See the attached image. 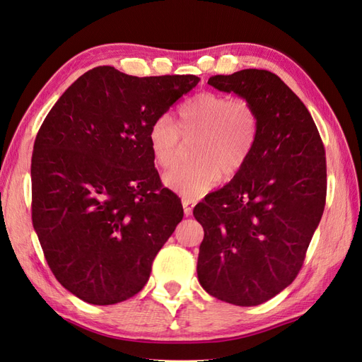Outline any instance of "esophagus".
Instances as JSON below:
<instances>
[{
	"label": "esophagus",
	"mask_w": 362,
	"mask_h": 362,
	"mask_svg": "<svg viewBox=\"0 0 362 362\" xmlns=\"http://www.w3.org/2000/svg\"><path fill=\"white\" fill-rule=\"evenodd\" d=\"M194 205H196V201H192V199H182V208H184V214H185V216H190Z\"/></svg>",
	"instance_id": "34e87169"
}]
</instances>
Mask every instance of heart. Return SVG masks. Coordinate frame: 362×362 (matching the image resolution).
<instances>
[{
    "instance_id": "obj_1",
    "label": "heart",
    "mask_w": 362,
    "mask_h": 362,
    "mask_svg": "<svg viewBox=\"0 0 362 362\" xmlns=\"http://www.w3.org/2000/svg\"><path fill=\"white\" fill-rule=\"evenodd\" d=\"M258 113L245 98L201 92L185 100L177 110V125L169 116H160L148 129L151 154L161 168H170L180 157L184 139L196 137L193 161L164 175V184L185 199H196L222 178L243 169L258 139Z\"/></svg>"
}]
</instances>
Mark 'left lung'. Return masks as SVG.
Masks as SVG:
<instances>
[{
  "label": "left lung",
  "mask_w": 362,
  "mask_h": 362,
  "mask_svg": "<svg viewBox=\"0 0 362 362\" xmlns=\"http://www.w3.org/2000/svg\"><path fill=\"white\" fill-rule=\"evenodd\" d=\"M208 84L249 100L259 127L243 169L194 206L204 228L198 278L218 300L255 306L302 269L325 210V146L308 108L278 75L243 69Z\"/></svg>",
  "instance_id": "left-lung-1"
}]
</instances>
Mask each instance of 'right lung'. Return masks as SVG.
<instances>
[{"mask_svg": "<svg viewBox=\"0 0 362 362\" xmlns=\"http://www.w3.org/2000/svg\"><path fill=\"white\" fill-rule=\"evenodd\" d=\"M199 83L196 75L133 76L98 66L43 120L31 157V218L54 276L76 298H133L182 221L148 144L151 124Z\"/></svg>", "mask_w": 362, "mask_h": 362, "instance_id": "right-lung-1", "label": "right lung"}]
</instances>
